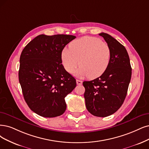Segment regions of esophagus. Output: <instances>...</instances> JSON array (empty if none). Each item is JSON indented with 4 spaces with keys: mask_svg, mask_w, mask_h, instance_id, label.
I'll list each match as a JSON object with an SVG mask.
<instances>
[{
    "mask_svg": "<svg viewBox=\"0 0 149 149\" xmlns=\"http://www.w3.org/2000/svg\"><path fill=\"white\" fill-rule=\"evenodd\" d=\"M76 81H77V85H81L82 84V81L81 80H77Z\"/></svg>",
    "mask_w": 149,
    "mask_h": 149,
    "instance_id": "obj_1",
    "label": "esophagus"
}]
</instances>
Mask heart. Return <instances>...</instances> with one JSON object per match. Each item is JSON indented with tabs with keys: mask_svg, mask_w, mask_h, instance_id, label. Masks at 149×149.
Here are the masks:
<instances>
[{
	"mask_svg": "<svg viewBox=\"0 0 149 149\" xmlns=\"http://www.w3.org/2000/svg\"><path fill=\"white\" fill-rule=\"evenodd\" d=\"M111 49L107 43L96 37L85 36L72 42L69 48H65L61 53L64 69L72 73L80 65L75 75L80 78L88 77L96 79L104 73L110 63Z\"/></svg>",
	"mask_w": 149,
	"mask_h": 149,
	"instance_id": "obj_1",
	"label": "heart"
}]
</instances>
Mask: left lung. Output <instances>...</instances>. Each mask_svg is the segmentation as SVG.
Segmentation results:
<instances>
[{"instance_id":"obj_1","label":"left lung","mask_w":149,"mask_h":149,"mask_svg":"<svg viewBox=\"0 0 149 149\" xmlns=\"http://www.w3.org/2000/svg\"><path fill=\"white\" fill-rule=\"evenodd\" d=\"M102 36L111 49L107 70L100 77L83 82L86 107L90 113L105 117L117 112L127 94L131 77L130 58L125 47L106 33Z\"/></svg>"}]
</instances>
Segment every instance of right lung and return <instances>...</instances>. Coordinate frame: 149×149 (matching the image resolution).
Returning <instances> with one entry per match:
<instances>
[{
    "mask_svg": "<svg viewBox=\"0 0 149 149\" xmlns=\"http://www.w3.org/2000/svg\"><path fill=\"white\" fill-rule=\"evenodd\" d=\"M75 38L72 35L41 34L21 52L18 76L22 92L27 106L40 116L55 117L65 111L64 98L77 84L61 64V53Z\"/></svg>",
    "mask_w": 149,
    "mask_h": 149,
    "instance_id": "add662e5",
    "label": "right lung"
}]
</instances>
